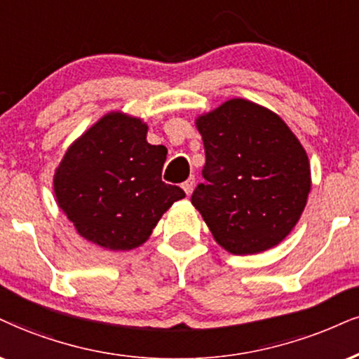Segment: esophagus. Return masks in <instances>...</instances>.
<instances>
[{
    "mask_svg": "<svg viewBox=\"0 0 359 359\" xmlns=\"http://www.w3.org/2000/svg\"><path fill=\"white\" fill-rule=\"evenodd\" d=\"M193 188H194V178H189L183 183V189H184V193L188 194V196L193 193Z\"/></svg>",
    "mask_w": 359,
    "mask_h": 359,
    "instance_id": "34e87169",
    "label": "esophagus"
}]
</instances>
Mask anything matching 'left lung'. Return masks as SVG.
<instances>
[{
    "label": "left lung",
    "mask_w": 359,
    "mask_h": 359,
    "mask_svg": "<svg viewBox=\"0 0 359 359\" xmlns=\"http://www.w3.org/2000/svg\"><path fill=\"white\" fill-rule=\"evenodd\" d=\"M206 163L191 203L231 255L280 245L298 223L311 170L308 154L276 113L243 98L196 118Z\"/></svg>",
    "instance_id": "obj_1"
}]
</instances>
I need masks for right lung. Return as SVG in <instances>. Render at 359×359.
<instances>
[{
  "mask_svg": "<svg viewBox=\"0 0 359 359\" xmlns=\"http://www.w3.org/2000/svg\"><path fill=\"white\" fill-rule=\"evenodd\" d=\"M148 125L111 111L83 133L56 168V203L88 241L128 251L148 240L163 213L184 198L161 181L168 149L146 141Z\"/></svg>",
  "mask_w": 359,
  "mask_h": 359,
  "instance_id": "right-lung-1",
  "label": "right lung"
}]
</instances>
